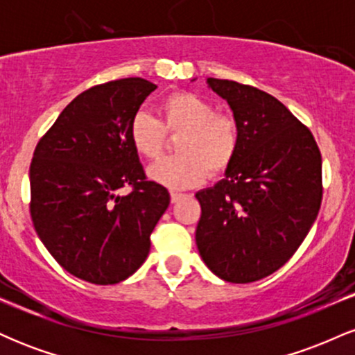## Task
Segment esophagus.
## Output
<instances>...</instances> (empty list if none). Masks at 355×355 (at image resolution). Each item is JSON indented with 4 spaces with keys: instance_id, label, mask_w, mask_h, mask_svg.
Listing matches in <instances>:
<instances>
[{
    "instance_id": "obj_1",
    "label": "esophagus",
    "mask_w": 355,
    "mask_h": 355,
    "mask_svg": "<svg viewBox=\"0 0 355 355\" xmlns=\"http://www.w3.org/2000/svg\"><path fill=\"white\" fill-rule=\"evenodd\" d=\"M170 197H172V203H177L178 200H182V198L185 197V193H180V191H172V193H170Z\"/></svg>"
}]
</instances>
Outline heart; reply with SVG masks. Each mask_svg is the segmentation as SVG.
<instances>
[{"label": "heart", "mask_w": 355, "mask_h": 355, "mask_svg": "<svg viewBox=\"0 0 355 355\" xmlns=\"http://www.w3.org/2000/svg\"><path fill=\"white\" fill-rule=\"evenodd\" d=\"M160 121L138 112L130 123V141L138 153L155 160L165 150V133L178 135V155L157 162L148 177L168 189H189L207 173H220L234 162L240 145V128L230 115L215 113L210 101L195 93H173L162 100Z\"/></svg>", "instance_id": "b5f03b06"}]
</instances>
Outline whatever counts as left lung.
I'll use <instances>...</instances> for the list:
<instances>
[{
    "label": "left lung",
    "instance_id": "obj_1",
    "mask_svg": "<svg viewBox=\"0 0 355 355\" xmlns=\"http://www.w3.org/2000/svg\"><path fill=\"white\" fill-rule=\"evenodd\" d=\"M229 103L240 145L223 178L195 193V240L220 279L248 284L274 274L295 254L322 200V158L311 130L262 89L207 78Z\"/></svg>",
    "mask_w": 355,
    "mask_h": 355
}]
</instances>
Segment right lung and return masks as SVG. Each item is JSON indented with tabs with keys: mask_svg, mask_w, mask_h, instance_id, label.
I'll list each match as a JSON object with an SVG mask.
<instances>
[{
	"mask_svg": "<svg viewBox=\"0 0 355 355\" xmlns=\"http://www.w3.org/2000/svg\"><path fill=\"white\" fill-rule=\"evenodd\" d=\"M157 88L123 78L83 92L36 145L30 166L31 220L53 259L71 275L110 285L133 275L170 193L145 178L130 123ZM123 186L132 191L120 196Z\"/></svg>",
	"mask_w": 355,
	"mask_h": 355,
	"instance_id": "add662e5",
	"label": "right lung"
}]
</instances>
